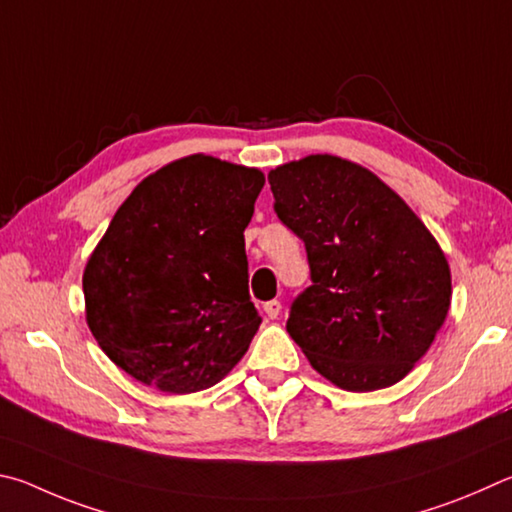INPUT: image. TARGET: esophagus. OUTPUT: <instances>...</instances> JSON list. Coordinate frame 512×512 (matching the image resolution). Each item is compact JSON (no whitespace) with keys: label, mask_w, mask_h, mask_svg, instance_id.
<instances>
[{"label":"esophagus","mask_w":512,"mask_h":512,"mask_svg":"<svg viewBox=\"0 0 512 512\" xmlns=\"http://www.w3.org/2000/svg\"><path fill=\"white\" fill-rule=\"evenodd\" d=\"M281 301H276V299H272V301H267V303H263V312H265V317L267 319H276L281 315Z\"/></svg>","instance_id":"1"}]
</instances>
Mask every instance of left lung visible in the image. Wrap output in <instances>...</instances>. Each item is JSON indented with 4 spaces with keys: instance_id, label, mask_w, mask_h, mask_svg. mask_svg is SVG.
<instances>
[{
    "instance_id": "obj_1",
    "label": "left lung",
    "mask_w": 512,
    "mask_h": 512,
    "mask_svg": "<svg viewBox=\"0 0 512 512\" xmlns=\"http://www.w3.org/2000/svg\"><path fill=\"white\" fill-rule=\"evenodd\" d=\"M267 179L276 215L306 242L312 276L290 308V337L339 389L400 382L434 344L452 301L432 231L355 161L308 155Z\"/></svg>"
}]
</instances>
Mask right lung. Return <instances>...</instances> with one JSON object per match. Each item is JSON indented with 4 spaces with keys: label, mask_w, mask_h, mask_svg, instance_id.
<instances>
[{
    "label": "right lung",
    "mask_w": 512,
    "mask_h": 512,
    "mask_svg": "<svg viewBox=\"0 0 512 512\" xmlns=\"http://www.w3.org/2000/svg\"><path fill=\"white\" fill-rule=\"evenodd\" d=\"M258 168L211 155L170 161L134 186L83 272L85 319L134 380L164 393L218 384L254 339L245 227Z\"/></svg>",
    "instance_id": "obj_1"
}]
</instances>
